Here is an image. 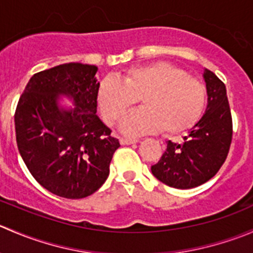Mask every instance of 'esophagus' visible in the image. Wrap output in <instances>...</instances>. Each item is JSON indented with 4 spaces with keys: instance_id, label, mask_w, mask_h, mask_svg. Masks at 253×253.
Segmentation results:
<instances>
[{
    "instance_id": "34e87169",
    "label": "esophagus",
    "mask_w": 253,
    "mask_h": 253,
    "mask_svg": "<svg viewBox=\"0 0 253 253\" xmlns=\"http://www.w3.org/2000/svg\"><path fill=\"white\" fill-rule=\"evenodd\" d=\"M138 142V139L136 138H121L120 139V143L124 145H128V144H133V143Z\"/></svg>"
}]
</instances>
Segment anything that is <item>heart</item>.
<instances>
[{
  "label": "heart",
  "instance_id": "1",
  "mask_svg": "<svg viewBox=\"0 0 253 253\" xmlns=\"http://www.w3.org/2000/svg\"><path fill=\"white\" fill-rule=\"evenodd\" d=\"M143 108L121 121L128 136L162 129L168 136L192 128L202 117L207 88L200 79L165 61L128 68L120 81L106 77L99 85L96 100L106 124L115 125L137 101Z\"/></svg>",
  "mask_w": 253,
  "mask_h": 253
}]
</instances>
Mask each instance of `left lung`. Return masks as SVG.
Masks as SVG:
<instances>
[{
  "label": "left lung",
  "instance_id": "left-lung-1",
  "mask_svg": "<svg viewBox=\"0 0 253 253\" xmlns=\"http://www.w3.org/2000/svg\"><path fill=\"white\" fill-rule=\"evenodd\" d=\"M208 105L202 119L183 137V143L168 142L167 150L152 172L174 188H193L211 180L228 157L233 139V119L225 84L211 71L203 73Z\"/></svg>",
  "mask_w": 253,
  "mask_h": 253
}]
</instances>
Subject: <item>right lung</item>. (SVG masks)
<instances>
[{"mask_svg": "<svg viewBox=\"0 0 253 253\" xmlns=\"http://www.w3.org/2000/svg\"><path fill=\"white\" fill-rule=\"evenodd\" d=\"M96 66L71 62L35 73L14 114L23 162L42 187L63 198L79 200L98 191L120 147L96 116ZM61 93L74 99L75 109L58 106Z\"/></svg>", "mask_w": 253, "mask_h": 253, "instance_id": "1", "label": "right lung"}]
</instances>
